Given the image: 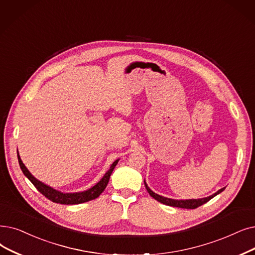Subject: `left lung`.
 <instances>
[{
  "label": "left lung",
  "mask_w": 255,
  "mask_h": 255,
  "mask_svg": "<svg viewBox=\"0 0 255 255\" xmlns=\"http://www.w3.org/2000/svg\"><path fill=\"white\" fill-rule=\"evenodd\" d=\"M143 183H145V186H146L148 193L150 194V196L153 197L155 200H157L158 202H160L162 204H165V205H169V206L180 207V208H187V209H195V208H197L199 206H201L202 204L208 202L210 199L214 198L215 196H217L218 194H220L221 192H223L225 190V187H223V189L219 190L214 195L209 196V197H206V198H202V199H189V200H174V199L165 198V197H162L160 195L155 194L153 191L150 190V187L147 185L146 181H143Z\"/></svg>",
  "instance_id": "8db88e82"
}]
</instances>
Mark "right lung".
Here are the masks:
<instances>
[{"mask_svg": "<svg viewBox=\"0 0 255 255\" xmlns=\"http://www.w3.org/2000/svg\"><path fill=\"white\" fill-rule=\"evenodd\" d=\"M17 159H18V163L19 167L23 171L24 175L27 177V178L32 182V184L34 185L36 189L38 190V192H40L43 196L46 198H48L49 200H51L52 202L55 203H60V204H80V203H84L87 201L94 200V199L98 198L102 194V192L105 190V187L108 184L110 175H112L115 167L117 165L119 159H117L113 164L110 169L105 173V175L103 176V178L99 181L96 185H94L93 187H91L90 190L84 191V192H80V193H61L59 191L54 190L53 187L42 183L41 181L37 180L34 176H33L28 169L25 167V164L21 161L18 152H17Z\"/></svg>", "mask_w": 255, "mask_h": 255, "instance_id": "obj_1", "label": "right lung"}]
</instances>
